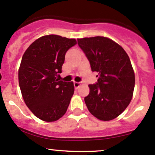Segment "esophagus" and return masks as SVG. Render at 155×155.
<instances>
[{"instance_id": "1", "label": "esophagus", "mask_w": 155, "mask_h": 155, "mask_svg": "<svg viewBox=\"0 0 155 155\" xmlns=\"http://www.w3.org/2000/svg\"><path fill=\"white\" fill-rule=\"evenodd\" d=\"M74 87H75L76 89H78L80 85H81V83H80V82H76V81H75V82L74 83Z\"/></svg>"}]
</instances>
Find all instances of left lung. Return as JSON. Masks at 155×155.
I'll use <instances>...</instances> for the list:
<instances>
[{
  "label": "left lung",
  "mask_w": 155,
  "mask_h": 155,
  "mask_svg": "<svg viewBox=\"0 0 155 155\" xmlns=\"http://www.w3.org/2000/svg\"><path fill=\"white\" fill-rule=\"evenodd\" d=\"M90 63L92 71L98 74L90 93L84 97L89 111L103 121L114 120L123 112L132 99L135 74L130 60L121 46L103 36L78 39Z\"/></svg>",
  "instance_id": "8db88e82"
}]
</instances>
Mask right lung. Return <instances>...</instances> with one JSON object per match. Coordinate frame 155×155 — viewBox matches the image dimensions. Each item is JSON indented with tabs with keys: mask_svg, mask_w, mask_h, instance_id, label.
<instances>
[{
	"mask_svg": "<svg viewBox=\"0 0 155 155\" xmlns=\"http://www.w3.org/2000/svg\"><path fill=\"white\" fill-rule=\"evenodd\" d=\"M76 44L74 38L58 35L35 40L23 54L19 84L25 103L35 117L54 122L66 112L74 92L73 81L59 79L65 55Z\"/></svg>",
	"mask_w": 155,
	"mask_h": 155,
	"instance_id": "right-lung-1",
	"label": "right lung"
}]
</instances>
